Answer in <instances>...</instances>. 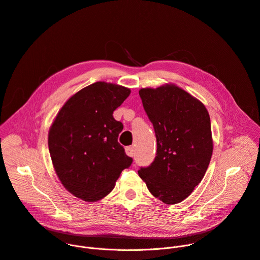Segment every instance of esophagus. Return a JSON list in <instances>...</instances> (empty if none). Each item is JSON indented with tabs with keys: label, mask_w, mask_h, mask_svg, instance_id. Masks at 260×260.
Listing matches in <instances>:
<instances>
[{
	"label": "esophagus",
	"mask_w": 260,
	"mask_h": 260,
	"mask_svg": "<svg viewBox=\"0 0 260 260\" xmlns=\"http://www.w3.org/2000/svg\"><path fill=\"white\" fill-rule=\"evenodd\" d=\"M126 154L130 157H133L134 156V149L133 147H127L126 148Z\"/></svg>",
	"instance_id": "obj_1"
}]
</instances>
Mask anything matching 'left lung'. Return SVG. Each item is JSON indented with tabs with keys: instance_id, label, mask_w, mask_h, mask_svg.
I'll list each match as a JSON object with an SVG mask.
<instances>
[{
	"instance_id": "left-lung-1",
	"label": "left lung",
	"mask_w": 260,
	"mask_h": 260,
	"mask_svg": "<svg viewBox=\"0 0 260 260\" xmlns=\"http://www.w3.org/2000/svg\"><path fill=\"white\" fill-rule=\"evenodd\" d=\"M139 95L153 124L157 153L138 175L166 204L182 202L202 181L213 141L209 113L197 98L175 84L142 88Z\"/></svg>"
}]
</instances>
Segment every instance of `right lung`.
<instances>
[{
	"label": "right lung",
	"mask_w": 260,
	"mask_h": 260,
	"mask_svg": "<svg viewBox=\"0 0 260 260\" xmlns=\"http://www.w3.org/2000/svg\"><path fill=\"white\" fill-rule=\"evenodd\" d=\"M131 90L99 81L73 94L50 127L48 145L64 188L86 202L106 197L132 158L118 144L123 124L113 117Z\"/></svg>",
	"instance_id": "right-lung-1"
}]
</instances>
